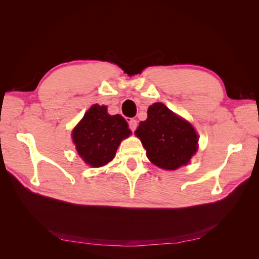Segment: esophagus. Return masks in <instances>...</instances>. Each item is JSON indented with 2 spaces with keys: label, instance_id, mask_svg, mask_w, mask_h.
<instances>
[{
  "label": "esophagus",
  "instance_id": "obj_1",
  "mask_svg": "<svg viewBox=\"0 0 259 259\" xmlns=\"http://www.w3.org/2000/svg\"><path fill=\"white\" fill-rule=\"evenodd\" d=\"M128 126L132 132H135L137 128V121L135 119H130L128 120Z\"/></svg>",
  "mask_w": 259,
  "mask_h": 259
}]
</instances>
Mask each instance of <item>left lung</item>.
<instances>
[{"mask_svg": "<svg viewBox=\"0 0 259 259\" xmlns=\"http://www.w3.org/2000/svg\"><path fill=\"white\" fill-rule=\"evenodd\" d=\"M148 117L135 134L147 150V158L164 169H176L190 161L198 150V135L192 125L161 103L148 109Z\"/></svg>", "mask_w": 259, "mask_h": 259, "instance_id": "obj_1", "label": "left lung"}]
</instances>
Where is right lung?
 Here are the masks:
<instances>
[{"mask_svg": "<svg viewBox=\"0 0 259 259\" xmlns=\"http://www.w3.org/2000/svg\"><path fill=\"white\" fill-rule=\"evenodd\" d=\"M127 122L120 114L110 115L107 107L94 105L72 132L77 153L92 167L110 162L121 140L128 137Z\"/></svg>", "mask_w": 259, "mask_h": 259, "instance_id": "obj_1", "label": "right lung"}]
</instances>
